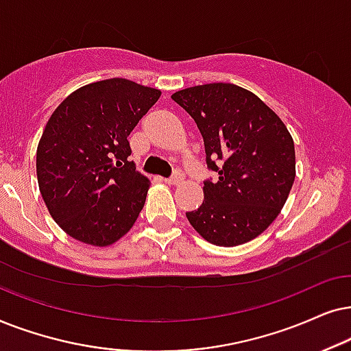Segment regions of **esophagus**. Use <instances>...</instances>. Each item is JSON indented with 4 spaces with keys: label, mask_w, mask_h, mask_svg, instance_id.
<instances>
[{
    "label": "esophagus",
    "mask_w": 351,
    "mask_h": 351,
    "mask_svg": "<svg viewBox=\"0 0 351 351\" xmlns=\"http://www.w3.org/2000/svg\"><path fill=\"white\" fill-rule=\"evenodd\" d=\"M183 180H184V175L181 171H175L173 173V175L170 176V178H167L165 181L168 184H181L183 183Z\"/></svg>",
    "instance_id": "esophagus-1"
}]
</instances>
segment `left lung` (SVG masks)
I'll use <instances>...</instances> for the list:
<instances>
[{
    "mask_svg": "<svg viewBox=\"0 0 351 351\" xmlns=\"http://www.w3.org/2000/svg\"><path fill=\"white\" fill-rule=\"evenodd\" d=\"M171 99L193 117L204 138V202L186 212L215 245L255 239L276 219L295 180V149L282 120L254 93L231 83L176 91Z\"/></svg>",
    "mask_w": 351,
    "mask_h": 351,
    "instance_id": "left-lung-1",
    "label": "left lung"
}]
</instances>
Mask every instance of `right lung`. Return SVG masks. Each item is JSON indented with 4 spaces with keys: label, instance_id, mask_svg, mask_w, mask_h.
I'll return each instance as SVG.
<instances>
[{
    "label": "right lung",
    "instance_id": "right-lung-1",
    "mask_svg": "<svg viewBox=\"0 0 351 351\" xmlns=\"http://www.w3.org/2000/svg\"><path fill=\"white\" fill-rule=\"evenodd\" d=\"M160 97L125 78L82 86L60 102L36 151V176L51 217L73 239L114 244L146 202L149 180L130 162L128 136Z\"/></svg>",
    "mask_w": 351,
    "mask_h": 351
}]
</instances>
